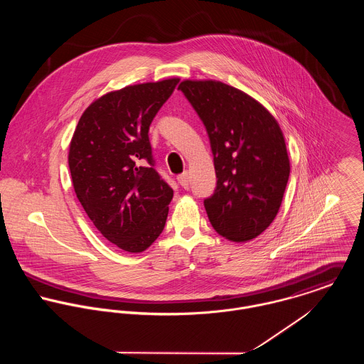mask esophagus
<instances>
[{
  "mask_svg": "<svg viewBox=\"0 0 364 364\" xmlns=\"http://www.w3.org/2000/svg\"><path fill=\"white\" fill-rule=\"evenodd\" d=\"M178 182H179V185L182 188L188 189V186H189V175H188V172H183V173L178 175Z\"/></svg>",
  "mask_w": 364,
  "mask_h": 364,
  "instance_id": "34e87169",
  "label": "esophagus"
}]
</instances>
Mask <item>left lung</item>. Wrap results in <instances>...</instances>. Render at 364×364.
<instances>
[{
	"label": "left lung",
	"mask_w": 364,
	"mask_h": 364,
	"mask_svg": "<svg viewBox=\"0 0 364 364\" xmlns=\"http://www.w3.org/2000/svg\"><path fill=\"white\" fill-rule=\"evenodd\" d=\"M206 126L217 186L205 200L225 240L257 238L274 220L290 175L283 132L273 114L241 90L215 80L179 84Z\"/></svg>",
	"instance_id": "8db88e82"
}]
</instances>
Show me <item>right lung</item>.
<instances>
[{
  "mask_svg": "<svg viewBox=\"0 0 364 364\" xmlns=\"http://www.w3.org/2000/svg\"><path fill=\"white\" fill-rule=\"evenodd\" d=\"M179 78L127 85L95 100L70 141L74 192L117 248L146 251L164 230L173 191L154 169L150 124Z\"/></svg>",
  "mask_w": 364,
  "mask_h": 364,
  "instance_id": "right-lung-1",
  "label": "right lung"
}]
</instances>
